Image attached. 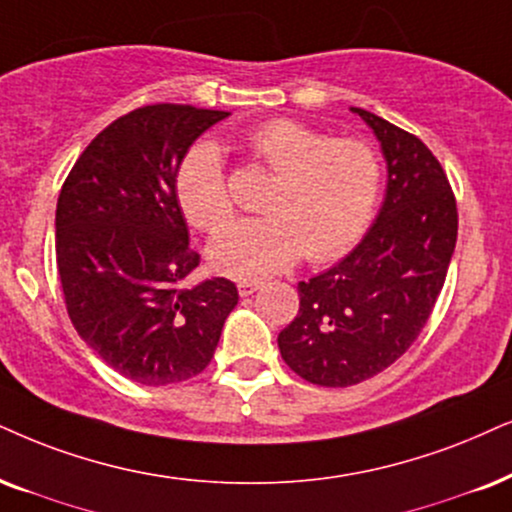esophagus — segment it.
<instances>
[{
    "instance_id": "34e87169",
    "label": "esophagus",
    "mask_w": 512,
    "mask_h": 512,
    "mask_svg": "<svg viewBox=\"0 0 512 512\" xmlns=\"http://www.w3.org/2000/svg\"><path fill=\"white\" fill-rule=\"evenodd\" d=\"M262 288V281H238V295L248 297Z\"/></svg>"
}]
</instances>
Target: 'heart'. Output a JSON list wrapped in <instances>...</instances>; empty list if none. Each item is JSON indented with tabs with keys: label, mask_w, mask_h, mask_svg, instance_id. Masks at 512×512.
Returning <instances> with one entry per match:
<instances>
[{
	"label": "heart",
	"mask_w": 512,
	"mask_h": 512,
	"mask_svg": "<svg viewBox=\"0 0 512 512\" xmlns=\"http://www.w3.org/2000/svg\"><path fill=\"white\" fill-rule=\"evenodd\" d=\"M250 151L276 174L264 200L267 217L241 219L210 243V262L231 278H262L302 255L331 262L354 248L378 208L383 165L359 139H331L297 120L276 118L250 134ZM177 198L200 231L222 229L231 217L222 151L200 141L181 160Z\"/></svg>",
	"instance_id": "1"
}]
</instances>
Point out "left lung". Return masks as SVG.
<instances>
[{"instance_id":"obj_1","label":"left lung","mask_w":512,"mask_h":512,"mask_svg":"<svg viewBox=\"0 0 512 512\" xmlns=\"http://www.w3.org/2000/svg\"><path fill=\"white\" fill-rule=\"evenodd\" d=\"M352 113L380 141L383 208L345 260L297 283L300 312L278 333L283 361L321 387L364 383L413 345L442 293L458 234L456 198L430 148L364 108Z\"/></svg>"}]
</instances>
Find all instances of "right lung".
I'll return each mask as SVG.
<instances>
[{"instance_id":"add662e5","label":"right lung","mask_w":512,"mask_h":512,"mask_svg":"<svg viewBox=\"0 0 512 512\" xmlns=\"http://www.w3.org/2000/svg\"><path fill=\"white\" fill-rule=\"evenodd\" d=\"M226 111L155 103L122 115L84 148L56 205V264L68 316L108 366L139 385L184 383L210 364L238 290L184 286L200 264L177 172Z\"/></svg>"}]
</instances>
